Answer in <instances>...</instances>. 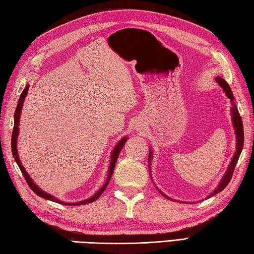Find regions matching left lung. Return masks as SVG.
<instances>
[{
    "label": "left lung",
    "instance_id": "8db88e82",
    "mask_svg": "<svg viewBox=\"0 0 254 254\" xmlns=\"http://www.w3.org/2000/svg\"><path fill=\"white\" fill-rule=\"evenodd\" d=\"M216 80H217V83L220 85V87H223V89L225 90V93H226V95H227L228 98L231 100V102H233V109H231V110H233V121H234V127L236 128V135H237V149H236L234 158H233V160H231V163L228 167L227 172H226L222 181H220L218 188L212 194H210V196L214 195V194H216V193L222 192L224 189L228 186V183L230 182L231 178H233L235 167H236L237 163H238L239 156L241 154V150H242V147H244V142H245L244 126H242V120H241V117L239 115V111H238V109H237V107H236L235 102H234L233 91H231L229 85L226 83L223 78L217 77ZM150 157H152V152H150L149 155H148V160L149 161H150Z\"/></svg>",
    "mask_w": 254,
    "mask_h": 254
}]
</instances>
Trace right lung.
I'll list each match as a JSON object with an SVG mask.
<instances>
[{"instance_id": "1", "label": "right lung", "mask_w": 254, "mask_h": 254, "mask_svg": "<svg viewBox=\"0 0 254 254\" xmlns=\"http://www.w3.org/2000/svg\"><path fill=\"white\" fill-rule=\"evenodd\" d=\"M28 88H29L28 86H26V88L23 90V93H21V95H20V97H19V101H18V104H17V107H16V110H15V113H14V127H13V133H12V145H10V146H12L13 157L15 158L16 163H17L20 171L23 172V176H24V178H25L27 185L29 186V188L37 194V195H39V196L44 197V198H47V199H50V201H53V202L63 204V205H84V204H88V203H91V202H95L96 199L101 195L102 192H104V191L106 190L108 183H109V181H110V179H111L112 174H113V170H115V167H116L117 160H118V157H119V154H120L121 149L123 148L124 144H126V142H127V137H123V138L121 139V141L118 143V145L115 147V149H113L112 155H111V163H110V166H109V171H108V178H107L105 185L100 188V190H99L98 192H97V193L95 194V195L91 196L90 198L85 199V201H82V202H77V203H66V202H62V201H60V199H58L57 197H53L52 195H50V194H48V193L44 192L42 190H40V189L35 185L34 181L31 180V178L28 176V174H27L26 170L24 169L23 165H21V163H20L19 158H18L17 146H16V142H17L18 126H19V118H20L21 108H23V104H24L25 97H26L27 93H28Z\"/></svg>"}]
</instances>
